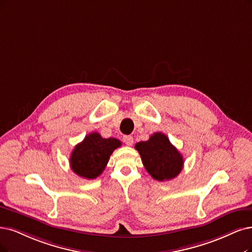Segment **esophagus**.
<instances>
[{
  "instance_id": "34e87169",
  "label": "esophagus",
  "mask_w": 252,
  "mask_h": 252,
  "mask_svg": "<svg viewBox=\"0 0 252 252\" xmlns=\"http://www.w3.org/2000/svg\"><path fill=\"white\" fill-rule=\"evenodd\" d=\"M123 140H124V142L126 144V145H132L133 144V142H134V139H133V137L132 136H129V135H126V136H124V138H123Z\"/></svg>"
}]
</instances>
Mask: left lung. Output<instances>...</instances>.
<instances>
[{
    "instance_id": "left-lung-1",
    "label": "left lung",
    "mask_w": 252,
    "mask_h": 252,
    "mask_svg": "<svg viewBox=\"0 0 252 252\" xmlns=\"http://www.w3.org/2000/svg\"><path fill=\"white\" fill-rule=\"evenodd\" d=\"M135 148L140 154L146 171L157 181L172 180L183 169V156L165 134L155 133L147 141L136 143Z\"/></svg>"
}]
</instances>
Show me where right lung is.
<instances>
[{
    "instance_id": "obj_1",
    "label": "right lung",
    "mask_w": 252,
    "mask_h": 252,
    "mask_svg": "<svg viewBox=\"0 0 252 252\" xmlns=\"http://www.w3.org/2000/svg\"><path fill=\"white\" fill-rule=\"evenodd\" d=\"M119 146L121 142L116 138L106 139L96 132L90 133L74 146L69 159L70 168L83 179H95L104 171L110 156Z\"/></svg>"
}]
</instances>
